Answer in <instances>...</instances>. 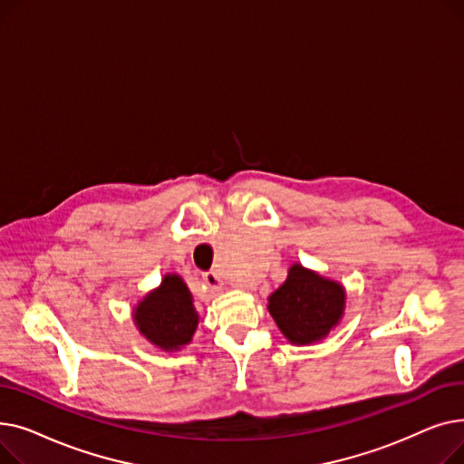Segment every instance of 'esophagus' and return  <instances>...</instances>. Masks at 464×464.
Masks as SVG:
<instances>
[{"label":"esophagus","mask_w":464,"mask_h":464,"mask_svg":"<svg viewBox=\"0 0 464 464\" xmlns=\"http://www.w3.org/2000/svg\"><path fill=\"white\" fill-rule=\"evenodd\" d=\"M203 282H205L210 289H214V291H219V289H222V280H219V276H218L214 271H207V273H203Z\"/></svg>","instance_id":"1"}]
</instances>
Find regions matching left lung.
Returning <instances> with one entry per match:
<instances>
[{"mask_svg": "<svg viewBox=\"0 0 464 464\" xmlns=\"http://www.w3.org/2000/svg\"><path fill=\"white\" fill-rule=\"evenodd\" d=\"M344 304L343 285L295 263L285 282L271 294L266 308L291 344H312L338 325Z\"/></svg>", "mask_w": 464, "mask_h": 464, "instance_id": "1", "label": "left lung"}]
</instances>
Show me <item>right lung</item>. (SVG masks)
I'll return each mask as SVG.
<instances>
[{"mask_svg":"<svg viewBox=\"0 0 464 464\" xmlns=\"http://www.w3.org/2000/svg\"><path fill=\"white\" fill-rule=\"evenodd\" d=\"M133 322L149 343L165 352H177L191 343L199 315L184 280L179 275H165L160 287L139 301Z\"/></svg>","mask_w":464,"mask_h":464,"instance_id":"add662e5","label":"right lung"}]
</instances>
